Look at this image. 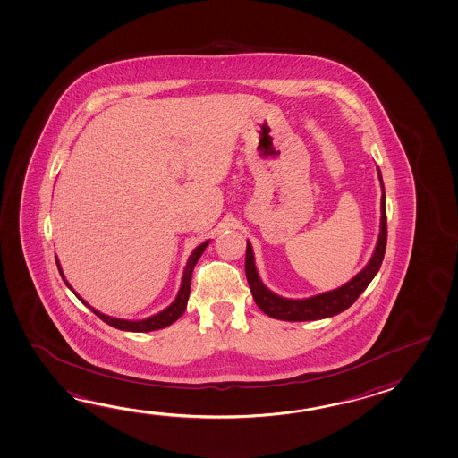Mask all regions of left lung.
<instances>
[{
  "label": "left lung",
  "mask_w": 458,
  "mask_h": 458,
  "mask_svg": "<svg viewBox=\"0 0 458 458\" xmlns=\"http://www.w3.org/2000/svg\"><path fill=\"white\" fill-rule=\"evenodd\" d=\"M377 177L381 180V226H379V238L373 256L369 259L367 267L359 275H355L352 280L345 283L341 288L333 289L328 293H323L318 296L307 297V299H286L272 293L265 288L264 283L259 278L252 254V246L248 241L246 248V278L252 297L262 312L267 313L272 318L284 321H310L328 318L337 313L344 312L359 299L361 293L367 289L369 281L375 278L379 267L383 264L386 252V241H387V220H386V194L385 185L381 172L377 169Z\"/></svg>",
  "instance_id": "left-lung-1"
}]
</instances>
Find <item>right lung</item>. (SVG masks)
Listing matches in <instances>:
<instances>
[{
  "instance_id": "right-lung-1",
  "label": "right lung",
  "mask_w": 458,
  "mask_h": 458,
  "mask_svg": "<svg viewBox=\"0 0 458 458\" xmlns=\"http://www.w3.org/2000/svg\"><path fill=\"white\" fill-rule=\"evenodd\" d=\"M208 244H209V241L202 242V244H199V246L191 252V256H190L188 262H186L185 272H183V278H182V286H180V291H178L175 301H174L167 309H164L162 312L156 313V315L149 317V318H145V320H122V318H114V317H109V315H105V313L98 312L97 309H93L91 305L87 304V302L73 291L72 286L64 280L65 284L72 289L73 294L79 297L83 304L91 309V312L97 313L101 320L107 323V325H111L114 328L123 329V331H135V333H145V331L165 328V327L172 325L174 321H177L178 318L183 315V312H185L186 304H188V297H190V289H191V275H193L194 265L199 260V257L202 256L204 249L208 248ZM56 264L57 270L61 273V276L64 278L57 259Z\"/></svg>"
}]
</instances>
